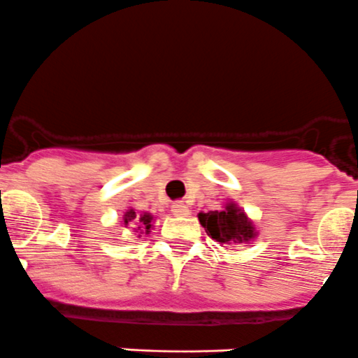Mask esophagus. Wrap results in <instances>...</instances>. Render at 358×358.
I'll use <instances>...</instances> for the list:
<instances>
[{
  "label": "esophagus",
  "mask_w": 358,
  "mask_h": 358,
  "mask_svg": "<svg viewBox=\"0 0 358 358\" xmlns=\"http://www.w3.org/2000/svg\"><path fill=\"white\" fill-rule=\"evenodd\" d=\"M172 214L184 217V215H189V208H187V205L182 203V201H176V203L172 205Z\"/></svg>",
  "instance_id": "esophagus-1"
}]
</instances>
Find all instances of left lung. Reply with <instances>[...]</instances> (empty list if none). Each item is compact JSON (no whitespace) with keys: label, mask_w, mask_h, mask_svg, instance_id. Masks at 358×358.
Wrapping results in <instances>:
<instances>
[{"label":"left lung","mask_w":358,"mask_h":358,"mask_svg":"<svg viewBox=\"0 0 358 358\" xmlns=\"http://www.w3.org/2000/svg\"><path fill=\"white\" fill-rule=\"evenodd\" d=\"M198 221L208 236L219 243H243L256 238V228L245 212L229 201L222 210H208L198 214Z\"/></svg>","instance_id":"8db88e82"}]
</instances>
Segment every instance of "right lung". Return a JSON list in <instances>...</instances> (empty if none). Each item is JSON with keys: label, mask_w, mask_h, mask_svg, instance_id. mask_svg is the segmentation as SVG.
I'll return each instance as SVG.
<instances>
[{"label": "right lung", "mask_w": 358, "mask_h": 358, "mask_svg": "<svg viewBox=\"0 0 358 358\" xmlns=\"http://www.w3.org/2000/svg\"><path fill=\"white\" fill-rule=\"evenodd\" d=\"M123 222H125V226H129V228L136 226L134 229H139L141 235H143V233H146L148 235V233H150V229L153 228V215H151L150 212L137 214L134 208H129V210L123 214Z\"/></svg>", "instance_id": "obj_1"}]
</instances>
